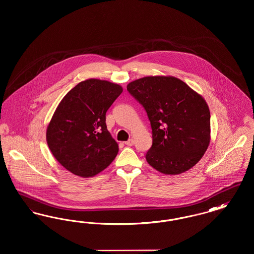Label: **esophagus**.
I'll return each instance as SVG.
<instances>
[{
  "mask_svg": "<svg viewBox=\"0 0 254 254\" xmlns=\"http://www.w3.org/2000/svg\"><path fill=\"white\" fill-rule=\"evenodd\" d=\"M125 144H126L127 145H128V146H131V145L134 144V140H133V139H129L128 141L125 142Z\"/></svg>",
  "mask_w": 254,
  "mask_h": 254,
  "instance_id": "34e87169",
  "label": "esophagus"
}]
</instances>
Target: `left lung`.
Instances as JSON below:
<instances>
[{"label": "left lung", "mask_w": 254, "mask_h": 254, "mask_svg": "<svg viewBox=\"0 0 254 254\" xmlns=\"http://www.w3.org/2000/svg\"><path fill=\"white\" fill-rule=\"evenodd\" d=\"M127 89L144 108L152 128L145 159L164 174L194 167L210 142V113L205 99L173 76H147Z\"/></svg>", "instance_id": "obj_1"}]
</instances>
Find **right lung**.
Instances as JSON below:
<instances>
[{
  "instance_id": "add662e5",
  "label": "right lung",
  "mask_w": 254,
  "mask_h": 254,
  "mask_svg": "<svg viewBox=\"0 0 254 254\" xmlns=\"http://www.w3.org/2000/svg\"><path fill=\"white\" fill-rule=\"evenodd\" d=\"M122 92L120 85L88 79L62 99L48 126L47 142L64 169L87 178L115 159L119 147L107 128L106 113Z\"/></svg>"
}]
</instances>
